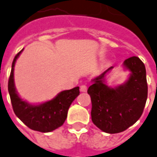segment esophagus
<instances>
[{
    "label": "esophagus",
    "instance_id": "obj_1",
    "mask_svg": "<svg viewBox=\"0 0 157 157\" xmlns=\"http://www.w3.org/2000/svg\"><path fill=\"white\" fill-rule=\"evenodd\" d=\"M86 90H87V86L86 85H82V86H80V91L82 92V93H85L86 92Z\"/></svg>",
    "mask_w": 157,
    "mask_h": 157
}]
</instances>
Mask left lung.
Masks as SVG:
<instances>
[{
	"mask_svg": "<svg viewBox=\"0 0 157 157\" xmlns=\"http://www.w3.org/2000/svg\"><path fill=\"white\" fill-rule=\"evenodd\" d=\"M124 67L131 71L130 77L124 84L109 87L105 83L106 73L93 80L87 94L92 101L91 117L94 125L108 133L125 131L135 123L143 114L147 100L148 86L146 71L138 57L124 61Z\"/></svg>",
	"mask_w": 157,
	"mask_h": 157,
	"instance_id": "left-lung-1",
	"label": "left lung"
}]
</instances>
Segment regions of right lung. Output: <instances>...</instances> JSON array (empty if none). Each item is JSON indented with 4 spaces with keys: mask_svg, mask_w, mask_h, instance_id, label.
<instances>
[{
    "mask_svg": "<svg viewBox=\"0 0 157 157\" xmlns=\"http://www.w3.org/2000/svg\"><path fill=\"white\" fill-rule=\"evenodd\" d=\"M22 51L14 58L8 80V92L13 109L15 115L30 129L41 132H52L63 124L71 103L80 94L79 86L63 91L53 99L41 105H32L24 101L16 92L13 79L15 62Z\"/></svg>",
    "mask_w": 157,
    "mask_h": 157,
    "instance_id": "right-lung-1",
    "label": "right lung"
}]
</instances>
